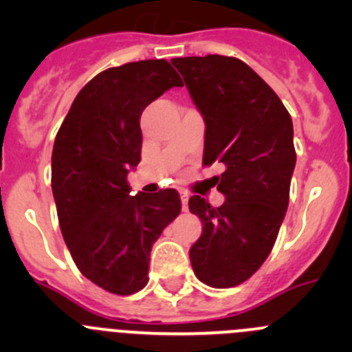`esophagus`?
Listing matches in <instances>:
<instances>
[{"instance_id": "obj_1", "label": "esophagus", "mask_w": 352, "mask_h": 352, "mask_svg": "<svg viewBox=\"0 0 352 352\" xmlns=\"http://www.w3.org/2000/svg\"><path fill=\"white\" fill-rule=\"evenodd\" d=\"M180 199H182V209L184 211H187V209H189V206H187L189 204V194L182 190V192H180Z\"/></svg>"}]
</instances>
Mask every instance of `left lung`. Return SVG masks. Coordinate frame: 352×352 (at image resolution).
I'll return each instance as SVG.
<instances>
[{"instance_id": "obj_1", "label": "left lung", "mask_w": 352, "mask_h": 352, "mask_svg": "<svg viewBox=\"0 0 352 352\" xmlns=\"http://www.w3.org/2000/svg\"><path fill=\"white\" fill-rule=\"evenodd\" d=\"M172 65L204 117L202 165H225L216 177L226 197L219 208L201 196L189 199L190 212L202 221L190 264L204 285L239 286L264 264L285 219L296 165L291 116L240 59L209 54Z\"/></svg>"}]
</instances>
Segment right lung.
Returning a JSON list of instances; mask_svg holds the SVG:
<instances>
[{"instance_id": "obj_1", "label": "right lung", "mask_w": 352, "mask_h": 352, "mask_svg": "<svg viewBox=\"0 0 352 352\" xmlns=\"http://www.w3.org/2000/svg\"><path fill=\"white\" fill-rule=\"evenodd\" d=\"M182 87L165 59L109 67L74 98L52 150V196L63 239L81 274L113 294L148 283L150 252L182 202L173 189L131 196L141 162L143 110Z\"/></svg>"}]
</instances>
